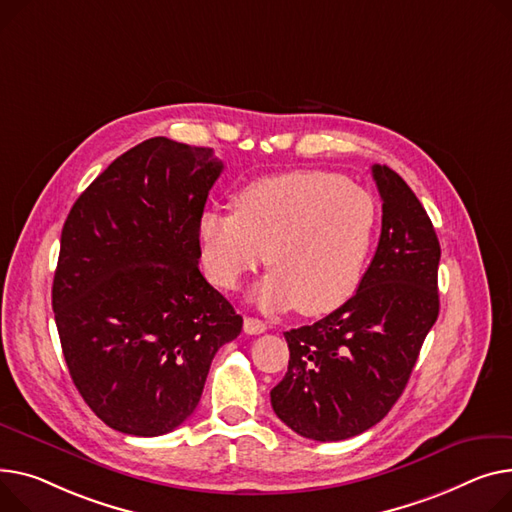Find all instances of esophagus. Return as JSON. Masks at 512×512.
<instances>
[{
    "label": "esophagus",
    "instance_id": "esophagus-1",
    "mask_svg": "<svg viewBox=\"0 0 512 512\" xmlns=\"http://www.w3.org/2000/svg\"><path fill=\"white\" fill-rule=\"evenodd\" d=\"M265 331H267V325H265L261 319L245 317V333H249V335H259V333H265Z\"/></svg>",
    "mask_w": 512,
    "mask_h": 512
}]
</instances>
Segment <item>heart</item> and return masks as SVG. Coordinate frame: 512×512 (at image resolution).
Returning <instances> with one entry per match:
<instances>
[{
	"instance_id": "1",
	"label": "heart",
	"mask_w": 512,
	"mask_h": 512,
	"mask_svg": "<svg viewBox=\"0 0 512 512\" xmlns=\"http://www.w3.org/2000/svg\"><path fill=\"white\" fill-rule=\"evenodd\" d=\"M377 224V201L364 187L325 170H294L249 183L236 210L208 208L197 236L216 286L236 288L265 251L274 271L255 290L263 309L298 304L304 315H323L356 292Z\"/></svg>"
}]
</instances>
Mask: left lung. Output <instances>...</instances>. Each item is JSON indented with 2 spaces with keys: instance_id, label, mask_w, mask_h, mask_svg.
Returning <instances> with one entry per match:
<instances>
[{
  "instance_id": "1",
  "label": "left lung",
  "mask_w": 512,
  "mask_h": 512,
  "mask_svg": "<svg viewBox=\"0 0 512 512\" xmlns=\"http://www.w3.org/2000/svg\"><path fill=\"white\" fill-rule=\"evenodd\" d=\"M383 226L356 294L325 319L286 331V377L271 389L276 416L304 438L346 440L379 424L410 381L438 317L440 245L416 193L374 164Z\"/></svg>"
}]
</instances>
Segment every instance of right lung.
<instances>
[{"instance_id":"add662e5","label":"right lung","mask_w":512,"mask_h":512,"mask_svg":"<svg viewBox=\"0 0 512 512\" xmlns=\"http://www.w3.org/2000/svg\"><path fill=\"white\" fill-rule=\"evenodd\" d=\"M212 148L150 138L76 199L61 230L53 313L70 377L123 434L160 436L199 403L243 317L199 271V216L222 173Z\"/></svg>"}]
</instances>
